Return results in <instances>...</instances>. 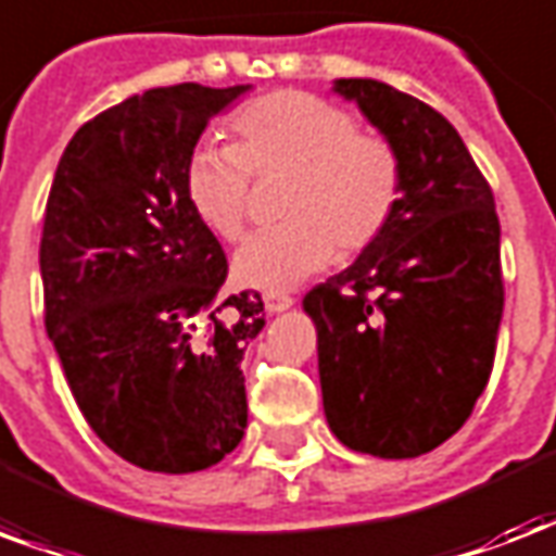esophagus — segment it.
<instances>
[{"instance_id":"1","label":"esophagus","mask_w":556,"mask_h":556,"mask_svg":"<svg viewBox=\"0 0 556 556\" xmlns=\"http://www.w3.org/2000/svg\"><path fill=\"white\" fill-rule=\"evenodd\" d=\"M294 306V296L286 294V291H268L265 294V308H268V315H279V312H286V308Z\"/></svg>"}]
</instances>
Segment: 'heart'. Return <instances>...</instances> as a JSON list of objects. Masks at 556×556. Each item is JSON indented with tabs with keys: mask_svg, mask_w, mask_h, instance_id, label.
Wrapping results in <instances>:
<instances>
[{
	"mask_svg": "<svg viewBox=\"0 0 556 556\" xmlns=\"http://www.w3.org/2000/svg\"><path fill=\"white\" fill-rule=\"evenodd\" d=\"M232 146L203 142L186 156L184 194L194 218L224 241L244 230L250 175L279 177L286 222L253 232L232 256L241 286L291 288L326 268L334 250L353 256L381 239L400 210V148L362 130L350 110L303 90H277L230 116Z\"/></svg>",
	"mask_w": 556,
	"mask_h": 556,
	"instance_id": "b5f03b06",
	"label": "heart"
}]
</instances>
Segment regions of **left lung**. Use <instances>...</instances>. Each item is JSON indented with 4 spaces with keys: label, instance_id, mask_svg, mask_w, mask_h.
Here are the masks:
<instances>
[{
    "label": "left lung",
    "instance_id": "left-lung-1",
    "mask_svg": "<svg viewBox=\"0 0 556 556\" xmlns=\"http://www.w3.org/2000/svg\"><path fill=\"white\" fill-rule=\"evenodd\" d=\"M334 92L400 148L405 184L381 239L303 296L326 422L353 452L417 457L464 426L493 372L502 227L438 110L372 78H338Z\"/></svg>",
    "mask_w": 556,
    "mask_h": 556
}]
</instances>
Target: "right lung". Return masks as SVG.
I'll return each mask as SVG.
<instances>
[{"label":"right lung","instance_id":"obj_1","mask_svg":"<svg viewBox=\"0 0 556 556\" xmlns=\"http://www.w3.org/2000/svg\"><path fill=\"white\" fill-rule=\"evenodd\" d=\"M248 90L175 84L104 110L46 203V332L90 429L148 472L206 469L248 429L241 358L265 306L224 291L227 256L184 194L206 122Z\"/></svg>","mask_w":556,"mask_h":556}]
</instances>
